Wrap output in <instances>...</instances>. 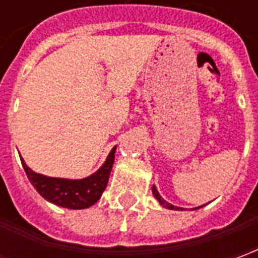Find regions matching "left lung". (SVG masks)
<instances>
[{"label":"left lung","instance_id":"8db88e82","mask_svg":"<svg viewBox=\"0 0 258 258\" xmlns=\"http://www.w3.org/2000/svg\"><path fill=\"white\" fill-rule=\"evenodd\" d=\"M152 192H153V195H155V198H156V199L159 200V203H160V205H162V206H164V207H167V209H171V210H182L181 207H175V206L170 205V203H167L166 200L162 199V196L159 195V192H157V189H156V188H155V186L152 188Z\"/></svg>","mask_w":258,"mask_h":258}]
</instances>
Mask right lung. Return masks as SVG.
Returning <instances> with one entry per match:
<instances>
[{"label": "right lung", "mask_w": 258, "mask_h": 258, "mask_svg": "<svg viewBox=\"0 0 258 258\" xmlns=\"http://www.w3.org/2000/svg\"><path fill=\"white\" fill-rule=\"evenodd\" d=\"M114 152H116V148H113L112 152L109 153L105 164L95 174L84 179L45 177V175L31 171L25 164L23 159L20 160H22V166L25 168L29 181L44 199H47L53 205L77 210V209H87L99 200L106 188L109 175L112 171L113 163H114Z\"/></svg>", "instance_id": "1"}]
</instances>
